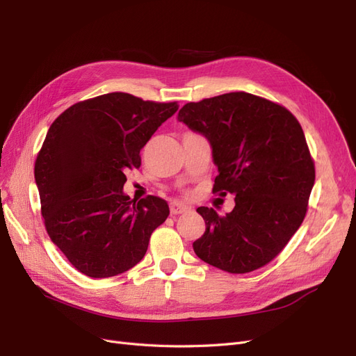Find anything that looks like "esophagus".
<instances>
[{
    "label": "esophagus",
    "mask_w": 356,
    "mask_h": 356,
    "mask_svg": "<svg viewBox=\"0 0 356 356\" xmlns=\"http://www.w3.org/2000/svg\"><path fill=\"white\" fill-rule=\"evenodd\" d=\"M187 211H188V208H186L184 204L177 203V202L170 203V215H179V213H184Z\"/></svg>",
    "instance_id": "1"
}]
</instances>
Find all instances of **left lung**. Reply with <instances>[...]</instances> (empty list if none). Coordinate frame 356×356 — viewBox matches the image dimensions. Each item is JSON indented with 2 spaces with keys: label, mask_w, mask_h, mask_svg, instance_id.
Listing matches in <instances>:
<instances>
[{
  "label": "left lung",
  "mask_w": 356,
  "mask_h": 356,
  "mask_svg": "<svg viewBox=\"0 0 356 356\" xmlns=\"http://www.w3.org/2000/svg\"><path fill=\"white\" fill-rule=\"evenodd\" d=\"M178 120L211 143L218 166L212 193L236 196L225 215L197 208L207 229L193 243L196 255L234 275L270 263L303 222L315 182L298 120L281 104L246 92L188 102Z\"/></svg>",
  "instance_id": "obj_1"
}]
</instances>
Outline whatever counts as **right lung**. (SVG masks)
Listing matches in <instances>:
<instances>
[{"label": "right lung", "mask_w": 356, "mask_h": 356, "mask_svg": "<svg viewBox=\"0 0 356 356\" xmlns=\"http://www.w3.org/2000/svg\"><path fill=\"white\" fill-rule=\"evenodd\" d=\"M178 102L113 92L71 105L51 123L35 160L47 234L86 276L120 275L143 260L169 215L157 196H126V172Z\"/></svg>", "instance_id": "obj_1"}]
</instances>
